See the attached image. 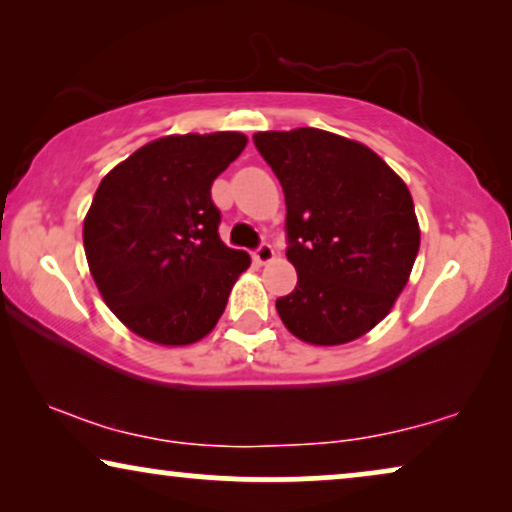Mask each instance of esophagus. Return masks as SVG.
I'll return each instance as SVG.
<instances>
[{"label": "esophagus", "mask_w": 512, "mask_h": 512, "mask_svg": "<svg viewBox=\"0 0 512 512\" xmlns=\"http://www.w3.org/2000/svg\"><path fill=\"white\" fill-rule=\"evenodd\" d=\"M272 258H275V249H272V244H268V242L258 244L256 251H254V261L258 265H263V263H270Z\"/></svg>", "instance_id": "obj_1"}]
</instances>
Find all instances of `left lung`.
<instances>
[{"label": "left lung", "instance_id": "8db88e82", "mask_svg": "<svg viewBox=\"0 0 512 512\" xmlns=\"http://www.w3.org/2000/svg\"><path fill=\"white\" fill-rule=\"evenodd\" d=\"M286 200L298 284L277 312L310 345H345L387 317L408 284L419 223L403 179L368 146L317 128L256 132Z\"/></svg>", "mask_w": 512, "mask_h": 512}]
</instances>
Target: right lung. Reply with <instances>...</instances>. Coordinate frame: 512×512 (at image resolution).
Wrapping results in <instances>:
<instances>
[{"instance_id":"obj_1","label":"right lung","mask_w":512,"mask_h":512,"mask_svg":"<svg viewBox=\"0 0 512 512\" xmlns=\"http://www.w3.org/2000/svg\"><path fill=\"white\" fill-rule=\"evenodd\" d=\"M240 132L170 135L137 149L97 188L83 249L111 312L144 340L191 345L212 331L249 268L221 242L212 184L240 156Z\"/></svg>"}]
</instances>
